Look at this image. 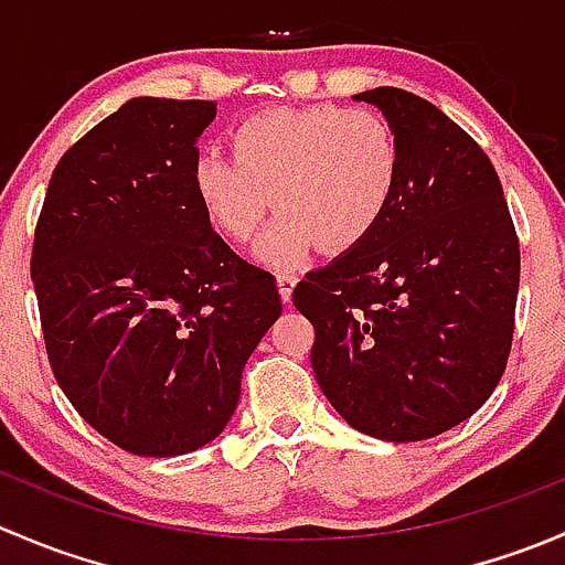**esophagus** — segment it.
<instances>
[{
	"mask_svg": "<svg viewBox=\"0 0 565 565\" xmlns=\"http://www.w3.org/2000/svg\"><path fill=\"white\" fill-rule=\"evenodd\" d=\"M276 281H278V292H281V300L284 303H289V300H292L295 284H298V276H292V273H278Z\"/></svg>",
	"mask_w": 565,
	"mask_h": 565,
	"instance_id": "obj_1",
	"label": "esophagus"
}]
</instances>
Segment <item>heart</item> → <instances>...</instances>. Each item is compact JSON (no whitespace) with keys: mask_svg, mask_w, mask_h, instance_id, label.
<instances>
[{"mask_svg":"<svg viewBox=\"0 0 565 565\" xmlns=\"http://www.w3.org/2000/svg\"><path fill=\"white\" fill-rule=\"evenodd\" d=\"M232 158L193 163V191L221 237L246 246L267 210L278 213L262 241L267 265L289 267L311 248L344 254L380 226L402 182V145L372 108L273 106L241 119Z\"/></svg>","mask_w":565,"mask_h":565,"instance_id":"b5f03b06","label":"heart"}]
</instances>
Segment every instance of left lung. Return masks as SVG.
<instances>
[{
	"mask_svg": "<svg viewBox=\"0 0 565 565\" xmlns=\"http://www.w3.org/2000/svg\"><path fill=\"white\" fill-rule=\"evenodd\" d=\"M402 145V182L377 230L306 276L295 309L315 324L311 366L363 435L415 443L470 418L514 341L520 237L487 152L429 100L358 95Z\"/></svg>",
	"mask_w": 565,
	"mask_h": 565,
	"instance_id": "left-lung-1",
	"label": "left lung"
}]
</instances>
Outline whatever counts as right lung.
Returning a JSON list of instances; mask_svg holds the SVG:
<instances>
[{
  "label": "right lung",
  "instance_id": "1",
  "mask_svg": "<svg viewBox=\"0 0 565 565\" xmlns=\"http://www.w3.org/2000/svg\"><path fill=\"white\" fill-rule=\"evenodd\" d=\"M213 100L134 98L56 163L32 243L45 355L95 431L136 457L207 446L281 317L273 273L210 230L193 191Z\"/></svg>",
  "mask_w": 565,
  "mask_h": 565
}]
</instances>
